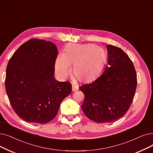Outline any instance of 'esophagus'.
<instances>
[{"instance_id":"esophagus-1","label":"esophagus","mask_w":153,"mask_h":153,"mask_svg":"<svg viewBox=\"0 0 153 153\" xmlns=\"http://www.w3.org/2000/svg\"><path fill=\"white\" fill-rule=\"evenodd\" d=\"M77 89V87L74 85H72V91H76Z\"/></svg>"}]
</instances>
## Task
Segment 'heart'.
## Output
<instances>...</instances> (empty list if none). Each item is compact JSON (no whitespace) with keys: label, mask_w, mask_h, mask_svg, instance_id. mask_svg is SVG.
<instances>
[{"label":"heart","mask_w":153,"mask_h":153,"mask_svg":"<svg viewBox=\"0 0 153 153\" xmlns=\"http://www.w3.org/2000/svg\"><path fill=\"white\" fill-rule=\"evenodd\" d=\"M106 61L107 53L101 47L93 44H71L66 46L64 53L57 56L56 71L59 77L65 78L72 65V74L80 81L88 82L99 76Z\"/></svg>","instance_id":"heart-1"}]
</instances>
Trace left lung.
<instances>
[{
    "mask_svg": "<svg viewBox=\"0 0 153 153\" xmlns=\"http://www.w3.org/2000/svg\"><path fill=\"white\" fill-rule=\"evenodd\" d=\"M108 64L96 80L81 85L85 115L97 123L115 121L128 112L133 100L137 76L133 63L120 48L108 45Z\"/></svg>",
    "mask_w": 153,
    "mask_h": 153,
    "instance_id": "8db88e82",
    "label": "left lung"
}]
</instances>
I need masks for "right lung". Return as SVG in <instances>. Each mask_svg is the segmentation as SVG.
Returning a JSON list of instances; mask_svg holds the SVG:
<instances>
[{"label": "right lung", "mask_w": 153, "mask_h": 153, "mask_svg": "<svg viewBox=\"0 0 153 153\" xmlns=\"http://www.w3.org/2000/svg\"><path fill=\"white\" fill-rule=\"evenodd\" d=\"M56 45L32 39L12 55L6 69L5 89L12 109L27 123L45 124L54 119L72 91L69 82L54 78Z\"/></svg>", "instance_id": "right-lung-1"}]
</instances>
